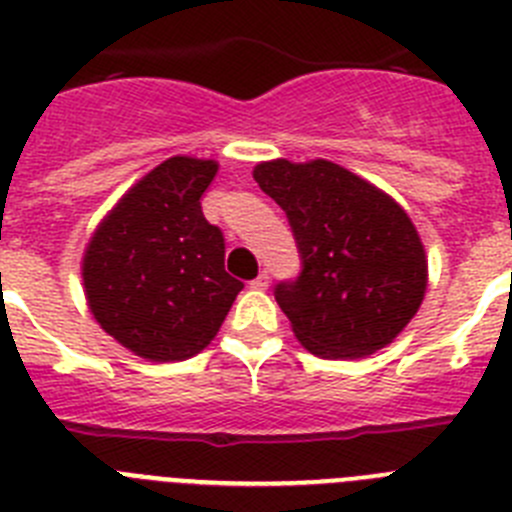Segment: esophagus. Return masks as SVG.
<instances>
[{"instance_id":"obj_1","label":"esophagus","mask_w":512,"mask_h":512,"mask_svg":"<svg viewBox=\"0 0 512 512\" xmlns=\"http://www.w3.org/2000/svg\"><path fill=\"white\" fill-rule=\"evenodd\" d=\"M251 287L253 289H266V287H269V274H266V271H261L259 277H256L251 282Z\"/></svg>"}]
</instances>
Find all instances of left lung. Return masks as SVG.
Segmentation results:
<instances>
[{
    "instance_id": "obj_1",
    "label": "left lung",
    "mask_w": 512,
    "mask_h": 512,
    "mask_svg": "<svg viewBox=\"0 0 512 512\" xmlns=\"http://www.w3.org/2000/svg\"><path fill=\"white\" fill-rule=\"evenodd\" d=\"M253 179L287 212L300 248V277L274 292L297 341L320 359H361L390 346L428 287L408 212L325 158L261 161Z\"/></svg>"
}]
</instances>
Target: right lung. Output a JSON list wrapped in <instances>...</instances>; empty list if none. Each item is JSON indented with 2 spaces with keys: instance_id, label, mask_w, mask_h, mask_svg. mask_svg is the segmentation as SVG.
Instances as JSON below:
<instances>
[{
  "instance_id": "1",
  "label": "right lung",
  "mask_w": 512,
  "mask_h": 512,
  "mask_svg": "<svg viewBox=\"0 0 512 512\" xmlns=\"http://www.w3.org/2000/svg\"><path fill=\"white\" fill-rule=\"evenodd\" d=\"M212 158L174 156L122 194L89 238L81 279L107 336L148 361H184L217 336L243 282L225 271L200 197Z\"/></svg>"
}]
</instances>
